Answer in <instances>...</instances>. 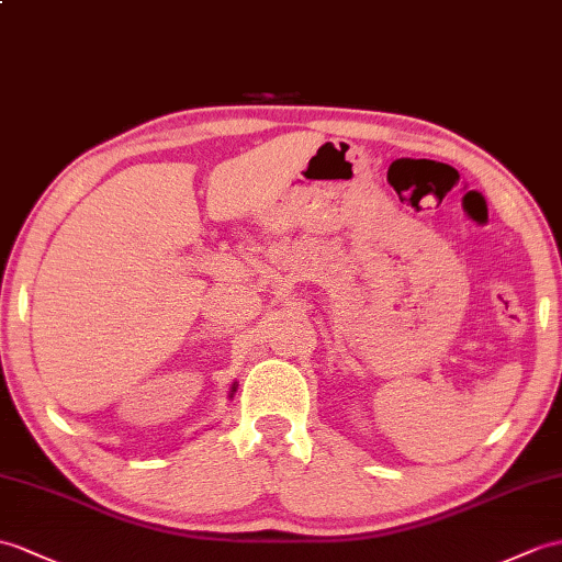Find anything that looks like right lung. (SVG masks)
<instances>
[{
	"label": "right lung",
	"instance_id": "obj_1",
	"mask_svg": "<svg viewBox=\"0 0 562 562\" xmlns=\"http://www.w3.org/2000/svg\"><path fill=\"white\" fill-rule=\"evenodd\" d=\"M237 387H239V383H237V381H234V383L229 385V390H227V397H229V400L234 397V393H237Z\"/></svg>",
	"mask_w": 562,
	"mask_h": 562
}]
</instances>
